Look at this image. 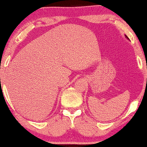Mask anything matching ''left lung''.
Here are the masks:
<instances>
[{
    "label": "left lung",
    "mask_w": 147,
    "mask_h": 147,
    "mask_svg": "<svg viewBox=\"0 0 147 147\" xmlns=\"http://www.w3.org/2000/svg\"><path fill=\"white\" fill-rule=\"evenodd\" d=\"M126 37H127V38H128V37H127V36H126Z\"/></svg>",
    "instance_id": "obj_1"
}]
</instances>
